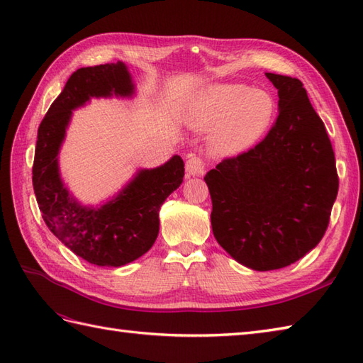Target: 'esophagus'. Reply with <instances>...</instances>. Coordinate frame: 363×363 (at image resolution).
Returning a JSON list of instances; mask_svg holds the SVG:
<instances>
[{"label": "esophagus", "instance_id": "obj_1", "mask_svg": "<svg viewBox=\"0 0 363 363\" xmlns=\"http://www.w3.org/2000/svg\"><path fill=\"white\" fill-rule=\"evenodd\" d=\"M204 160L196 156V154H190L186 160V172L189 176H201L204 173Z\"/></svg>", "mask_w": 363, "mask_h": 363}]
</instances>
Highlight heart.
Listing matches in <instances>:
<instances>
[{
  "mask_svg": "<svg viewBox=\"0 0 363 363\" xmlns=\"http://www.w3.org/2000/svg\"><path fill=\"white\" fill-rule=\"evenodd\" d=\"M276 112L273 96L242 84H218L204 90L189 112L198 129H213L212 150L237 154L256 143L272 125Z\"/></svg>",
  "mask_w": 363,
  "mask_h": 363,
  "instance_id": "1",
  "label": "heart"
}]
</instances>
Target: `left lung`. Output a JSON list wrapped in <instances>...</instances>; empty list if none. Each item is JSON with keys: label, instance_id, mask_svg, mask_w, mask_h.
<instances>
[{"label": "left lung", "instance_id": "8db88e82", "mask_svg": "<svg viewBox=\"0 0 363 363\" xmlns=\"http://www.w3.org/2000/svg\"><path fill=\"white\" fill-rule=\"evenodd\" d=\"M267 78L279 95L272 129L204 177L215 238L257 272L295 264L313 250L326 233L338 191L333 145L303 82L274 73Z\"/></svg>", "mask_w": 363, "mask_h": 363}]
</instances>
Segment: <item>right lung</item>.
Listing matches in <instances>:
<instances>
[{"label":"right lung","mask_w":363,"mask_h":363,"mask_svg":"<svg viewBox=\"0 0 363 363\" xmlns=\"http://www.w3.org/2000/svg\"><path fill=\"white\" fill-rule=\"evenodd\" d=\"M133 91L125 64L79 68L52 101L37 133L33 186L45 225L76 256L99 267L126 265L151 248L159 234L160 206L184 179V160L174 156L159 168L142 169L101 209H87L68 195L59 176L57 152L72 111L90 96H129Z\"/></svg>","instance_id":"right-lung-1"}]
</instances>
